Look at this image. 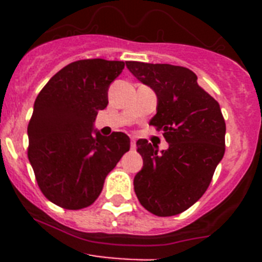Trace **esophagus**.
<instances>
[{
	"mask_svg": "<svg viewBox=\"0 0 262 262\" xmlns=\"http://www.w3.org/2000/svg\"><path fill=\"white\" fill-rule=\"evenodd\" d=\"M129 145H131V149H135V148H136V140H135V139H131V143H129Z\"/></svg>",
	"mask_w": 262,
	"mask_h": 262,
	"instance_id": "34e87169",
	"label": "esophagus"
}]
</instances>
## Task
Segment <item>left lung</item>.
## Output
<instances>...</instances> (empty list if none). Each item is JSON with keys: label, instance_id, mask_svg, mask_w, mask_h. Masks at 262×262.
<instances>
[{"label": "left lung", "instance_id": "left-lung-1", "mask_svg": "<svg viewBox=\"0 0 262 262\" xmlns=\"http://www.w3.org/2000/svg\"><path fill=\"white\" fill-rule=\"evenodd\" d=\"M128 71L157 96L149 124L161 129L169 148L159 152L145 139L136 142L143 157L134 178L139 202L157 216L184 212L207 190L226 151V122L219 103L185 67L126 61Z\"/></svg>", "mask_w": 262, "mask_h": 262}]
</instances>
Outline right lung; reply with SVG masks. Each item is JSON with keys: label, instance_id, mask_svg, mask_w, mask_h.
<instances>
[{"label": "right lung", "instance_id": "1", "mask_svg": "<svg viewBox=\"0 0 262 262\" xmlns=\"http://www.w3.org/2000/svg\"><path fill=\"white\" fill-rule=\"evenodd\" d=\"M123 68V61L78 60L60 69L36 97L27 156L41 193L62 209L92 205L106 176L129 151L126 134L102 136L93 128L108 103V86Z\"/></svg>", "mask_w": 262, "mask_h": 262}]
</instances>
